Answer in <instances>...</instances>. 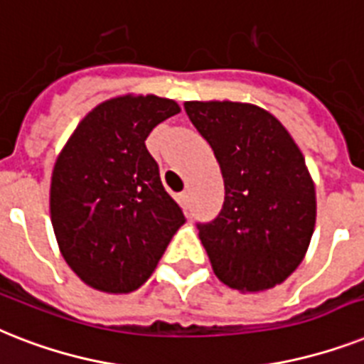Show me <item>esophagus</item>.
I'll use <instances>...</instances> for the list:
<instances>
[{
	"mask_svg": "<svg viewBox=\"0 0 364 364\" xmlns=\"http://www.w3.org/2000/svg\"><path fill=\"white\" fill-rule=\"evenodd\" d=\"M177 200H179V203H183V205H187L188 203V191H183L179 196H177Z\"/></svg>",
	"mask_w": 364,
	"mask_h": 364,
	"instance_id": "34e87169",
	"label": "esophagus"
}]
</instances>
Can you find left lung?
I'll list each match as a JSON object with an SVG mask.
<instances>
[{"instance_id":"8db88e82","label":"left lung","mask_w":364,"mask_h":364,"mask_svg":"<svg viewBox=\"0 0 364 364\" xmlns=\"http://www.w3.org/2000/svg\"><path fill=\"white\" fill-rule=\"evenodd\" d=\"M224 179V205L200 241L220 282L239 291L282 284L305 258L316 191L305 156L273 114L249 102L188 100Z\"/></svg>"}]
</instances>
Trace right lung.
Segmentation results:
<instances>
[{
    "label": "right lung",
    "instance_id": "right-lung-1",
    "mask_svg": "<svg viewBox=\"0 0 364 364\" xmlns=\"http://www.w3.org/2000/svg\"><path fill=\"white\" fill-rule=\"evenodd\" d=\"M176 100L121 95L97 105L55 159L50 217L59 250L91 288L129 294L155 271L185 224L146 138L179 114Z\"/></svg>",
    "mask_w": 364,
    "mask_h": 364
}]
</instances>
